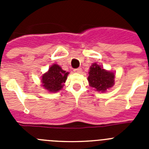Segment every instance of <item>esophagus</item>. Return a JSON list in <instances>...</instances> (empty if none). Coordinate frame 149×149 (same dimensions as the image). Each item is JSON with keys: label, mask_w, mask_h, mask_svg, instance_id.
I'll list each match as a JSON object with an SVG mask.
<instances>
[{"label": "esophagus", "mask_w": 149, "mask_h": 149, "mask_svg": "<svg viewBox=\"0 0 149 149\" xmlns=\"http://www.w3.org/2000/svg\"><path fill=\"white\" fill-rule=\"evenodd\" d=\"M74 72H75V73L81 74V73H82V68H76V69H74Z\"/></svg>", "instance_id": "1"}]
</instances>
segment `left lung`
<instances>
[{"label": "left lung", "mask_w": 149, "mask_h": 149, "mask_svg": "<svg viewBox=\"0 0 149 149\" xmlns=\"http://www.w3.org/2000/svg\"><path fill=\"white\" fill-rule=\"evenodd\" d=\"M89 85L95 91L104 93L112 88L115 84V72L106 70L97 63H93L89 67L87 77Z\"/></svg>", "instance_id": "8db88e82"}]
</instances>
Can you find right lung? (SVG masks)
Returning a JSON list of instances; mask_svg holds the SVG:
<instances>
[{
    "label": "right lung",
    "instance_id": "obj_1",
    "mask_svg": "<svg viewBox=\"0 0 149 149\" xmlns=\"http://www.w3.org/2000/svg\"><path fill=\"white\" fill-rule=\"evenodd\" d=\"M69 72L62 69L61 66L54 63L41 76L42 86L49 93H57L65 85Z\"/></svg>",
    "mask_w": 149,
    "mask_h": 149
}]
</instances>
